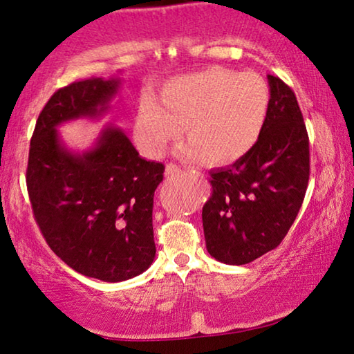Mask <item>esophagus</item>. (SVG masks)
Instances as JSON below:
<instances>
[{"label":"esophagus","mask_w":354,"mask_h":354,"mask_svg":"<svg viewBox=\"0 0 354 354\" xmlns=\"http://www.w3.org/2000/svg\"><path fill=\"white\" fill-rule=\"evenodd\" d=\"M179 171H181V169H179V167L176 164H173V162L167 164V167H165V175L167 176H175L176 173H179Z\"/></svg>","instance_id":"34e87169"}]
</instances>
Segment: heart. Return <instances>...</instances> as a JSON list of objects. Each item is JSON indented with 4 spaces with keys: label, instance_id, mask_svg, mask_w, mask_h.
Returning <instances> with one entry per match:
<instances>
[{
    "label": "heart",
    "instance_id": "1",
    "mask_svg": "<svg viewBox=\"0 0 354 354\" xmlns=\"http://www.w3.org/2000/svg\"><path fill=\"white\" fill-rule=\"evenodd\" d=\"M268 107L270 91L259 75L206 68L167 82L159 103L143 97L134 120V139L149 158H160L184 128L189 142L178 148L181 158L231 164L254 147Z\"/></svg>",
    "mask_w": 354,
    "mask_h": 354
}]
</instances>
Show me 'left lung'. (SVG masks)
Here are the masks:
<instances>
[{"instance_id":"obj_1","label":"left lung","mask_w":354,"mask_h":354,"mask_svg":"<svg viewBox=\"0 0 354 354\" xmlns=\"http://www.w3.org/2000/svg\"><path fill=\"white\" fill-rule=\"evenodd\" d=\"M270 107L261 137L231 167L211 171L203 206L206 248L243 266L278 247L295 221L309 181V137L292 88L268 75Z\"/></svg>"}]
</instances>
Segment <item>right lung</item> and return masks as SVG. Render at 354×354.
<instances>
[{
  "label": "right lung",
  "instance_id": "right-lung-1",
  "mask_svg": "<svg viewBox=\"0 0 354 354\" xmlns=\"http://www.w3.org/2000/svg\"><path fill=\"white\" fill-rule=\"evenodd\" d=\"M118 86L117 77H91L53 93L35 123L26 169L34 218L46 243L77 273L106 283L151 266L153 198L165 167L140 158L115 127H106L82 154L68 151L56 128L101 115Z\"/></svg>",
  "mask_w": 354,
  "mask_h": 354
}]
</instances>
